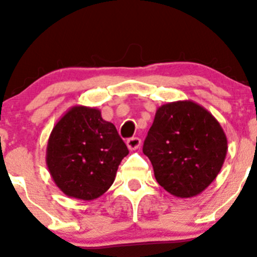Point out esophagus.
Instances as JSON below:
<instances>
[{"label":"esophagus","mask_w":257,"mask_h":257,"mask_svg":"<svg viewBox=\"0 0 257 257\" xmlns=\"http://www.w3.org/2000/svg\"><path fill=\"white\" fill-rule=\"evenodd\" d=\"M140 145H141V140L139 138H131L126 140V146H128V149L131 150V151L137 150Z\"/></svg>","instance_id":"1"}]
</instances>
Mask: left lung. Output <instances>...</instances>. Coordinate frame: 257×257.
<instances>
[{
  "label": "left lung",
  "instance_id": "8db88e82",
  "mask_svg": "<svg viewBox=\"0 0 257 257\" xmlns=\"http://www.w3.org/2000/svg\"><path fill=\"white\" fill-rule=\"evenodd\" d=\"M143 151L164 190L191 198L216 179L227 155V138L206 108L182 100L157 108Z\"/></svg>",
  "mask_w": 257,
  "mask_h": 257
}]
</instances>
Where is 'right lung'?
Wrapping results in <instances>:
<instances>
[{"instance_id":"obj_1","label":"right lung","mask_w":257,"mask_h":257,"mask_svg":"<svg viewBox=\"0 0 257 257\" xmlns=\"http://www.w3.org/2000/svg\"><path fill=\"white\" fill-rule=\"evenodd\" d=\"M116 126L96 107L76 105L49 135L46 163L53 181L67 197L93 200L102 196L128 155Z\"/></svg>"}]
</instances>
